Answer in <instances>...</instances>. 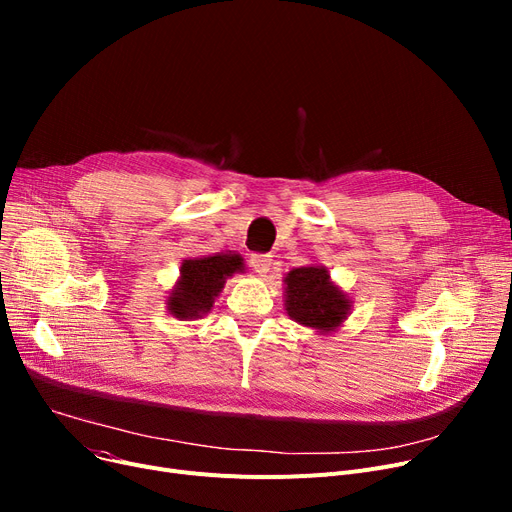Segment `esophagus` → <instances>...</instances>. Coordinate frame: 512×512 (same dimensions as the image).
Wrapping results in <instances>:
<instances>
[{
    "label": "esophagus",
    "instance_id": "obj_1",
    "mask_svg": "<svg viewBox=\"0 0 512 512\" xmlns=\"http://www.w3.org/2000/svg\"><path fill=\"white\" fill-rule=\"evenodd\" d=\"M251 267H253V270H255L259 276L267 274V272L272 270V255H261V253H255V255L251 257Z\"/></svg>",
    "mask_w": 512,
    "mask_h": 512
}]
</instances>
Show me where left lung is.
Wrapping results in <instances>:
<instances>
[{
  "instance_id": "obj_1",
  "label": "left lung",
  "mask_w": 512,
  "mask_h": 512,
  "mask_svg": "<svg viewBox=\"0 0 512 512\" xmlns=\"http://www.w3.org/2000/svg\"><path fill=\"white\" fill-rule=\"evenodd\" d=\"M284 292L288 317L324 336L336 332L351 315V297L332 282L324 265L294 267L284 278Z\"/></svg>"
}]
</instances>
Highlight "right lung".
Segmentation results:
<instances>
[{
    "label": "right lung",
    "mask_w": 512,
    "mask_h": 512,
    "mask_svg": "<svg viewBox=\"0 0 512 512\" xmlns=\"http://www.w3.org/2000/svg\"><path fill=\"white\" fill-rule=\"evenodd\" d=\"M245 272V259L236 251L182 259L180 276L166 297L170 315L191 321L207 315L234 274Z\"/></svg>",
    "instance_id": "obj_1"
}]
</instances>
